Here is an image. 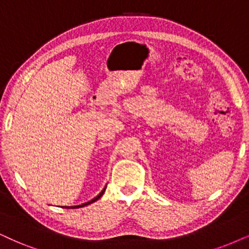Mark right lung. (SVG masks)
I'll list each match as a JSON object with an SVG mask.
<instances>
[{
	"label": "right lung",
	"instance_id": "obj_1",
	"mask_svg": "<svg viewBox=\"0 0 249 249\" xmlns=\"http://www.w3.org/2000/svg\"><path fill=\"white\" fill-rule=\"evenodd\" d=\"M105 191H106V188H105V190H103V191L101 192V193H100L99 195H97V196L95 197V199L90 200V201H89V202H86V203L81 204V206H75V207H67V208H80V207H85V206H87V204H90V203L95 202V201H96V200H99V199H100V197H101V196H102V195H103V193H105Z\"/></svg>",
	"mask_w": 249,
	"mask_h": 249
}]
</instances>
